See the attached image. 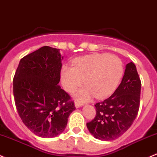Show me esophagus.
Listing matches in <instances>:
<instances>
[{"label":"esophagus","mask_w":157,"mask_h":157,"mask_svg":"<svg viewBox=\"0 0 157 157\" xmlns=\"http://www.w3.org/2000/svg\"><path fill=\"white\" fill-rule=\"evenodd\" d=\"M83 104H81V103H79V102H77V101H76L75 103H74V106H75V108H80V107H82L83 106Z\"/></svg>","instance_id":"esophagus-1"}]
</instances>
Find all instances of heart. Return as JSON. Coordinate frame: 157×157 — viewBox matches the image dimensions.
Returning <instances> with one entry per match:
<instances>
[{
	"instance_id": "b5f03b06",
	"label": "heart",
	"mask_w": 157,
	"mask_h": 157,
	"mask_svg": "<svg viewBox=\"0 0 157 157\" xmlns=\"http://www.w3.org/2000/svg\"><path fill=\"white\" fill-rule=\"evenodd\" d=\"M123 74V62L118 57L92 54L74 59L72 67L62 66L61 82L65 91L73 92L83 80L85 86L77 90L74 96L80 101H87L94 95L103 98L113 93Z\"/></svg>"
}]
</instances>
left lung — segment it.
Wrapping results in <instances>:
<instances>
[{"label": "left lung", "mask_w": 157, "mask_h": 157, "mask_svg": "<svg viewBox=\"0 0 157 157\" xmlns=\"http://www.w3.org/2000/svg\"><path fill=\"white\" fill-rule=\"evenodd\" d=\"M141 87L136 66L129 62L113 95L95 105L96 116L86 123L90 132L101 141H113L124 134L138 115Z\"/></svg>", "instance_id": "1"}]
</instances>
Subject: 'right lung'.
Here are the masks:
<instances>
[{"label": "right lung", "mask_w": 157, "mask_h": 157, "mask_svg": "<svg viewBox=\"0 0 157 157\" xmlns=\"http://www.w3.org/2000/svg\"><path fill=\"white\" fill-rule=\"evenodd\" d=\"M59 50L45 46L25 56L13 78L18 113L23 123L41 138L63 132L75 110L71 97L59 86L63 59Z\"/></svg>", "instance_id": "add662e5"}]
</instances>
